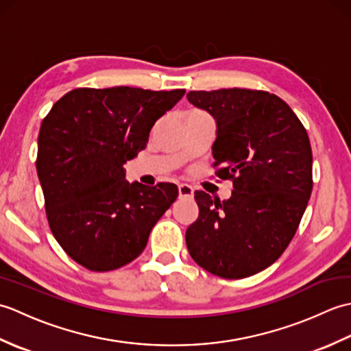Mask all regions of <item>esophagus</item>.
Listing matches in <instances>:
<instances>
[{"label":"esophagus","instance_id":"esophagus-1","mask_svg":"<svg viewBox=\"0 0 351 351\" xmlns=\"http://www.w3.org/2000/svg\"><path fill=\"white\" fill-rule=\"evenodd\" d=\"M178 193H180V197L191 199L193 195H195V190H193V187L189 184H181L180 187H178Z\"/></svg>","mask_w":351,"mask_h":351}]
</instances>
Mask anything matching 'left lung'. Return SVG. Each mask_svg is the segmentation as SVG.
I'll use <instances>...</instances> for the list:
<instances>
[{"label": "left lung", "instance_id": "obj_1", "mask_svg": "<svg viewBox=\"0 0 351 351\" xmlns=\"http://www.w3.org/2000/svg\"><path fill=\"white\" fill-rule=\"evenodd\" d=\"M217 125L215 175L232 180L220 202L195 191L197 220L185 241L195 263L219 278L241 279L278 261L293 240L312 191L308 132L279 96L249 88L189 92Z\"/></svg>", "mask_w": 351, "mask_h": 351}]
</instances>
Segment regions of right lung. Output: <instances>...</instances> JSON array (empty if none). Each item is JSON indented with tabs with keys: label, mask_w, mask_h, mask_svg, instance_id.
Returning <instances> with one entry per match:
<instances>
[{
	"label": "right lung",
	"mask_w": 351,
	"mask_h": 351,
	"mask_svg": "<svg viewBox=\"0 0 351 351\" xmlns=\"http://www.w3.org/2000/svg\"><path fill=\"white\" fill-rule=\"evenodd\" d=\"M184 88H75L43 119L36 169L56 240L92 271H110L136 259L155 223L178 197V187L125 180L152 126L176 106Z\"/></svg>",
	"instance_id": "right-lung-1"
}]
</instances>
